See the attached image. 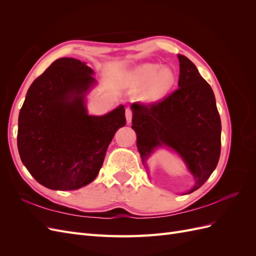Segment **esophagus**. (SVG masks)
<instances>
[{"instance_id":"esophagus-1","label":"esophagus","mask_w":256,"mask_h":256,"mask_svg":"<svg viewBox=\"0 0 256 256\" xmlns=\"http://www.w3.org/2000/svg\"><path fill=\"white\" fill-rule=\"evenodd\" d=\"M126 120L128 124L131 122V120H132V111H131L130 108H127L126 109Z\"/></svg>"}]
</instances>
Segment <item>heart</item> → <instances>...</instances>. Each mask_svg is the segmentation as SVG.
<instances>
[{
	"label": "heart",
	"instance_id": "heart-1",
	"mask_svg": "<svg viewBox=\"0 0 256 256\" xmlns=\"http://www.w3.org/2000/svg\"><path fill=\"white\" fill-rule=\"evenodd\" d=\"M176 80L174 69L170 66L161 67L156 63H145L136 67L128 74L127 82L134 90H144L142 100L152 104L161 100L173 88Z\"/></svg>",
	"mask_w": 256,
	"mask_h": 256
}]
</instances>
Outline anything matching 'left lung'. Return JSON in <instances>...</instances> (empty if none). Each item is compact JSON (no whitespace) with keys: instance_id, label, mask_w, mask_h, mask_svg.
I'll list each match as a JSON object with an SVG mask.
<instances>
[{"instance_id":"8db88e82","label":"left lung","mask_w":256,"mask_h":256,"mask_svg":"<svg viewBox=\"0 0 256 256\" xmlns=\"http://www.w3.org/2000/svg\"><path fill=\"white\" fill-rule=\"evenodd\" d=\"M178 88L152 104H131L136 147L147 170V160L160 147L172 150L184 162L194 184L184 194L205 184L218 164L221 120L214 94L192 62L182 54Z\"/></svg>"}]
</instances>
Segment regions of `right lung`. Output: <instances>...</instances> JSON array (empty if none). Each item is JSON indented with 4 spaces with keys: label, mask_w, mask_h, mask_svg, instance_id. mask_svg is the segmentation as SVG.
I'll return each mask as SVG.
<instances>
[{
    "label": "right lung",
    "mask_w": 256,
    "mask_h": 256,
    "mask_svg": "<svg viewBox=\"0 0 256 256\" xmlns=\"http://www.w3.org/2000/svg\"><path fill=\"white\" fill-rule=\"evenodd\" d=\"M86 63L62 58L30 84L18 120L22 164L40 184L76 190L102 166L108 146L126 125L125 106L102 116L88 113L85 99L97 84Z\"/></svg>",
    "instance_id": "obj_1"
}]
</instances>
